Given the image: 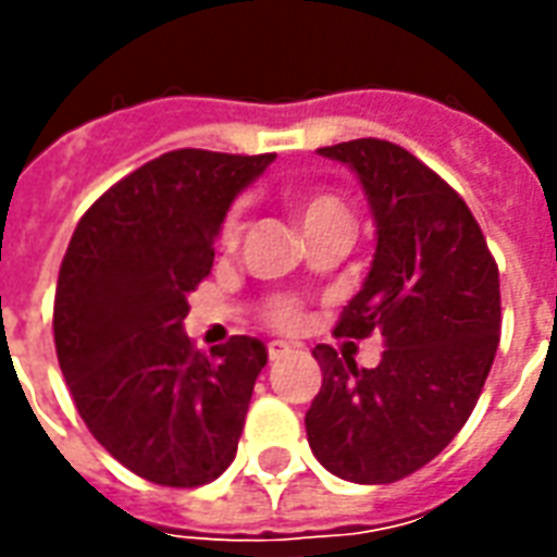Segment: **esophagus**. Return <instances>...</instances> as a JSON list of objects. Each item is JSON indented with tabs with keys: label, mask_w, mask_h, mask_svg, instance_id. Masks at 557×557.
<instances>
[{
	"label": "esophagus",
	"mask_w": 557,
	"mask_h": 557,
	"mask_svg": "<svg viewBox=\"0 0 557 557\" xmlns=\"http://www.w3.org/2000/svg\"><path fill=\"white\" fill-rule=\"evenodd\" d=\"M289 351H292L289 343H280V339L268 343V358H271V361H280V358H286Z\"/></svg>",
	"instance_id": "obj_1"
}]
</instances>
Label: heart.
I'll use <instances>...</instances> for the list:
<instances>
[{
  "mask_svg": "<svg viewBox=\"0 0 557 557\" xmlns=\"http://www.w3.org/2000/svg\"><path fill=\"white\" fill-rule=\"evenodd\" d=\"M289 211L295 220L301 223V230L307 232V238H313L319 232L325 230H349L351 232V211L349 206L331 190H298L289 196ZM242 238V214L230 211L223 223H220L218 242L220 247L230 253L238 247ZM262 322L280 331H289L304 322V304L292 295H277V298H268L262 307Z\"/></svg>",
  "mask_w": 557,
  "mask_h": 557,
  "instance_id": "heart-1",
  "label": "heart"
}]
</instances>
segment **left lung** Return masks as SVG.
I'll return each mask as SVG.
<instances>
[{"label":"left lung","mask_w":557,"mask_h":557,"mask_svg":"<svg viewBox=\"0 0 557 557\" xmlns=\"http://www.w3.org/2000/svg\"><path fill=\"white\" fill-rule=\"evenodd\" d=\"M361 182L375 256L334 334H382L373 370L315 346L322 387L307 411L315 459L351 483H394L466 426L502 334L498 265L478 220L442 175L387 139L319 148Z\"/></svg>","instance_id":"8db88e82"}]
</instances>
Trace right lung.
<instances>
[{
	"instance_id": "add662e5",
	"label": "right lung",
	"mask_w": 557,
	"mask_h": 557,
	"mask_svg": "<svg viewBox=\"0 0 557 557\" xmlns=\"http://www.w3.org/2000/svg\"><path fill=\"white\" fill-rule=\"evenodd\" d=\"M271 160L206 148L148 160L79 218L59 268L55 355L79 418L160 486L211 483L238 450L265 346L232 337L196 351L184 315L232 199Z\"/></svg>"
}]
</instances>
